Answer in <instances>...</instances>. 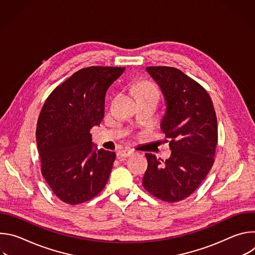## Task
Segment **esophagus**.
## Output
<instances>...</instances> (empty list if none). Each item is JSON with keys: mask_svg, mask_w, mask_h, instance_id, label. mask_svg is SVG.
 <instances>
[{"mask_svg": "<svg viewBox=\"0 0 255 255\" xmlns=\"http://www.w3.org/2000/svg\"><path fill=\"white\" fill-rule=\"evenodd\" d=\"M134 154V150L132 149H122V150H119L118 151V155L121 156V157H128V156H131Z\"/></svg>", "mask_w": 255, "mask_h": 255, "instance_id": "esophagus-1", "label": "esophagus"}]
</instances>
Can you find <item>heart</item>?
I'll return each mask as SVG.
<instances>
[{
  "label": "heart",
  "instance_id": "obj_1",
  "mask_svg": "<svg viewBox=\"0 0 255 255\" xmlns=\"http://www.w3.org/2000/svg\"><path fill=\"white\" fill-rule=\"evenodd\" d=\"M136 91L138 95L141 96H154L159 98V90L158 88L150 83V82H141L137 85Z\"/></svg>",
  "mask_w": 255,
  "mask_h": 255
}]
</instances>
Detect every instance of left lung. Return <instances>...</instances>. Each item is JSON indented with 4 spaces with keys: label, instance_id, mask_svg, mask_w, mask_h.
<instances>
[{
    "label": "left lung",
    "instance_id": "obj_1",
    "mask_svg": "<svg viewBox=\"0 0 255 255\" xmlns=\"http://www.w3.org/2000/svg\"><path fill=\"white\" fill-rule=\"evenodd\" d=\"M146 70L166 101L160 127L171 155L161 162L153 154H145L148 166L142 185L156 199L176 203L199 188L214 164L217 117L207 91L183 71L170 66H148Z\"/></svg>",
    "mask_w": 255,
    "mask_h": 255
}]
</instances>
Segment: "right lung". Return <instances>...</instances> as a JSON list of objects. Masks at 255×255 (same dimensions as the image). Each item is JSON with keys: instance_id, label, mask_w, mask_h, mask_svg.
<instances>
[{"instance_id": "1", "label": "right lung", "mask_w": 255, "mask_h": 255, "mask_svg": "<svg viewBox=\"0 0 255 255\" xmlns=\"http://www.w3.org/2000/svg\"><path fill=\"white\" fill-rule=\"evenodd\" d=\"M124 70L82 68L57 86L43 104L36 127L41 173L66 204L88 202L107 184L116 153L93 150L90 130L103 120L106 92Z\"/></svg>"}]
</instances>
